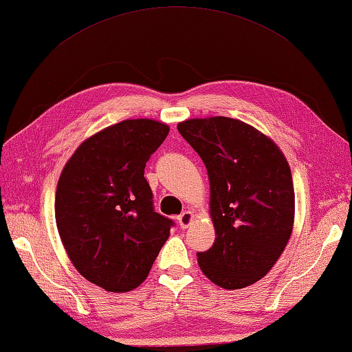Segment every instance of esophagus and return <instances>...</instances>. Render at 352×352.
I'll use <instances>...</instances> for the list:
<instances>
[{
  "label": "esophagus",
  "mask_w": 352,
  "mask_h": 352,
  "mask_svg": "<svg viewBox=\"0 0 352 352\" xmlns=\"http://www.w3.org/2000/svg\"><path fill=\"white\" fill-rule=\"evenodd\" d=\"M177 221H179V226H181L182 229H186L192 223V221H195V212H192V211H184L181 216L177 217Z\"/></svg>",
  "instance_id": "obj_1"
}]
</instances>
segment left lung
Segmentation results:
<instances>
[{"label":"left lung","instance_id":"left-lung-1","mask_svg":"<svg viewBox=\"0 0 352 352\" xmlns=\"http://www.w3.org/2000/svg\"><path fill=\"white\" fill-rule=\"evenodd\" d=\"M177 131L210 179L216 240L197 254L199 266L221 289H245L267 275L290 240L295 190L289 162L274 140L235 118H191Z\"/></svg>","mask_w":352,"mask_h":352}]
</instances>
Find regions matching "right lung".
Masks as SVG:
<instances>
[{"label": "right lung", "mask_w": 352, "mask_h": 352, "mask_svg": "<svg viewBox=\"0 0 352 352\" xmlns=\"http://www.w3.org/2000/svg\"><path fill=\"white\" fill-rule=\"evenodd\" d=\"M170 127L124 120L86 138L56 188V226L78 274L107 292L146 281L173 221L153 211L146 162Z\"/></svg>", "instance_id": "add662e5"}]
</instances>
